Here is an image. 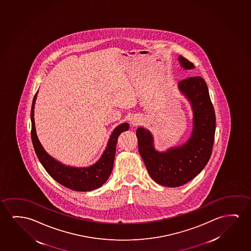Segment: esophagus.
I'll return each mask as SVG.
<instances>
[{
  "label": "esophagus",
  "mask_w": 251,
  "mask_h": 251,
  "mask_svg": "<svg viewBox=\"0 0 251 251\" xmlns=\"http://www.w3.org/2000/svg\"><path fill=\"white\" fill-rule=\"evenodd\" d=\"M129 121H130V123L132 126H138L140 123V118L139 117L137 116V115H133V116H131L130 119H129Z\"/></svg>",
  "instance_id": "esophagus-1"
}]
</instances>
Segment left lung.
Segmentation results:
<instances>
[{
  "label": "left lung",
  "instance_id": "1",
  "mask_svg": "<svg viewBox=\"0 0 251 251\" xmlns=\"http://www.w3.org/2000/svg\"><path fill=\"white\" fill-rule=\"evenodd\" d=\"M178 61L184 70L194 69V64L181 56ZM178 88L193 112V129L187 141L158 151L148 129L138 127L136 131L138 151L149 175L164 187H180L201 172L212 155L215 135V112L204 79L187 78L178 82Z\"/></svg>",
  "mask_w": 251,
  "mask_h": 251
}]
</instances>
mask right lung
Wrapping results in <instances>:
<instances>
[{
  "label": "right lung",
  "instance_id": "1",
  "mask_svg": "<svg viewBox=\"0 0 251 251\" xmlns=\"http://www.w3.org/2000/svg\"><path fill=\"white\" fill-rule=\"evenodd\" d=\"M37 96L38 91L32 100L31 110V137L36 155L38 156L39 162L45 168V170L54 180H57L58 183L70 188L71 190L88 192L101 187L108 179L113 170L118 138L120 133L125 131H128L129 124H120L115 127L110 136L102 155L93 165L82 168L64 165V163H60L46 152L41 143L39 142V138L36 133L34 106Z\"/></svg>",
  "mask_w": 251,
  "mask_h": 251
}]
</instances>
